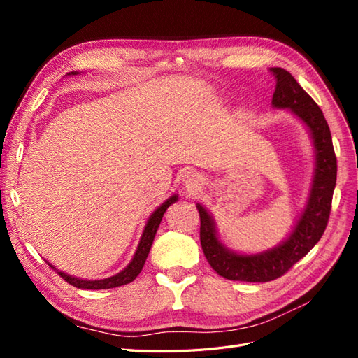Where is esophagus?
<instances>
[{"instance_id":"1","label":"esophagus","mask_w":358,"mask_h":358,"mask_svg":"<svg viewBox=\"0 0 358 358\" xmlns=\"http://www.w3.org/2000/svg\"><path fill=\"white\" fill-rule=\"evenodd\" d=\"M183 182H185V185H187L188 189H194V188H197V185H200V183H199L200 178L196 175V173L188 171L185 178H183Z\"/></svg>"}]
</instances>
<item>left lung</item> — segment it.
I'll list each match as a JSON object with an SVG mask.
<instances>
[{
    "mask_svg": "<svg viewBox=\"0 0 358 358\" xmlns=\"http://www.w3.org/2000/svg\"><path fill=\"white\" fill-rule=\"evenodd\" d=\"M276 80L272 104L278 109H289L309 128L315 146L309 200L289 237L270 251L242 255L225 248L216 236L210 213L197 204L200 213V242L206 259L220 276L243 282H268L287 273L300 258L318 243L326 230L336 187V155L330 128L318 104L301 88L291 73L280 67L270 69Z\"/></svg>",
    "mask_w": 358,
    "mask_h": 358,
    "instance_id": "left-lung-1",
    "label": "left lung"
}]
</instances>
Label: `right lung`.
Segmentation results:
<instances>
[{"instance_id":"add662e5","label":"right lung","mask_w":358,"mask_h":358,"mask_svg":"<svg viewBox=\"0 0 358 358\" xmlns=\"http://www.w3.org/2000/svg\"><path fill=\"white\" fill-rule=\"evenodd\" d=\"M71 74H78L71 71ZM175 201H178V196L175 194V196H171L167 201L162 203L159 208L149 216L148 220V224L145 227L143 230V234H142V239H140V243L137 246V251L131 259V263H129L122 272H119L117 275L115 276H110V278H106V279H100V280H85V279H78L74 276H70V275H66L59 272V270H57L55 267H53L52 264H49L52 268L57 270V273L66 280V282H69L70 285L76 287V288H85V289H107V288H116V287H121V285H127L129 282H133V280L138 276V273L142 272V268L145 266V262L148 258V254L150 251V246H152V242H154V237L157 234V230L159 227V222L162 220V215L166 213L167 208L170 204H173Z\"/></svg>"}]
</instances>
